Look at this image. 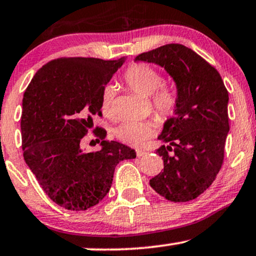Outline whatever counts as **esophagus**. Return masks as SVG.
I'll use <instances>...</instances> for the list:
<instances>
[{"mask_svg": "<svg viewBox=\"0 0 256 256\" xmlns=\"http://www.w3.org/2000/svg\"><path fill=\"white\" fill-rule=\"evenodd\" d=\"M146 154H148V152L142 151V150H137V156L138 157H144V156H146Z\"/></svg>", "mask_w": 256, "mask_h": 256, "instance_id": "esophagus-1", "label": "esophagus"}]
</instances>
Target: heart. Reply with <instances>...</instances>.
<instances>
[{
    "label": "heart",
    "instance_id": "heart-1",
    "mask_svg": "<svg viewBox=\"0 0 256 256\" xmlns=\"http://www.w3.org/2000/svg\"><path fill=\"white\" fill-rule=\"evenodd\" d=\"M124 79L128 87L143 96H151V104L160 118L166 119L174 114L177 106V96L174 90L163 87L156 90L162 84V76L156 70L146 64H134L125 70ZM113 88L106 86L102 94V111L106 117L113 114ZM154 128L148 122L132 120L122 122L116 128L118 139L128 145H142L152 136Z\"/></svg>",
    "mask_w": 256,
    "mask_h": 256
}]
</instances>
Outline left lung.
<instances>
[{
    "label": "left lung",
    "instance_id": "1",
    "mask_svg": "<svg viewBox=\"0 0 256 256\" xmlns=\"http://www.w3.org/2000/svg\"><path fill=\"white\" fill-rule=\"evenodd\" d=\"M134 61L163 67L176 85L177 106L158 136L164 169L150 186L171 202L195 200L212 186L223 163L229 132L228 90L220 73L192 50L170 44Z\"/></svg>",
    "mask_w": 256,
    "mask_h": 256
}]
</instances>
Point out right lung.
<instances>
[{
  "label": "right lung",
  "mask_w": 256,
  "mask_h": 256,
  "mask_svg": "<svg viewBox=\"0 0 256 256\" xmlns=\"http://www.w3.org/2000/svg\"><path fill=\"white\" fill-rule=\"evenodd\" d=\"M126 58H61L35 74L22 100L24 158L38 184L58 206L87 210L108 195L119 162L136 151L96 132L99 151L87 152L82 139L102 116V94Z\"/></svg>",
  "instance_id": "obj_1"
}]
</instances>
